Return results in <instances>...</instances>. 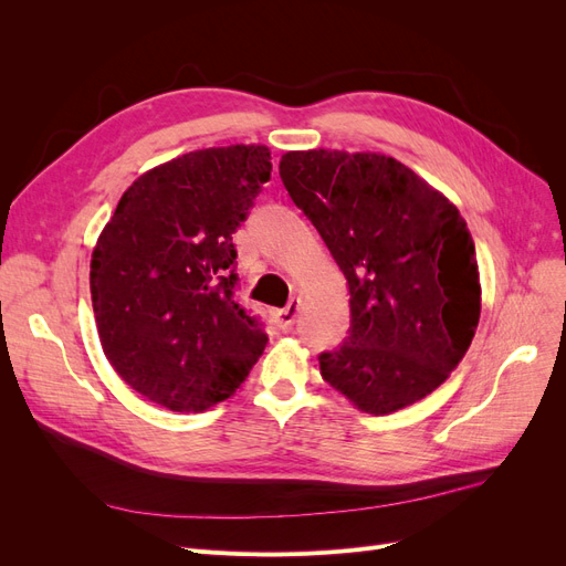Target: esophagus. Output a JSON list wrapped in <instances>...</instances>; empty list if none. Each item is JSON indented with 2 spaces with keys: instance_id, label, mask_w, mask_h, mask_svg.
Segmentation results:
<instances>
[{
  "instance_id": "34e87169",
  "label": "esophagus",
  "mask_w": 566,
  "mask_h": 566,
  "mask_svg": "<svg viewBox=\"0 0 566 566\" xmlns=\"http://www.w3.org/2000/svg\"><path fill=\"white\" fill-rule=\"evenodd\" d=\"M300 306H302V302L300 300H290L287 302V306L285 310H281V312H276V325L281 331H287V328H293V323H295V318H297V314H300Z\"/></svg>"
}]
</instances>
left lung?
Wrapping results in <instances>:
<instances>
[{"label":"left lung","instance_id":"1","mask_svg":"<svg viewBox=\"0 0 566 566\" xmlns=\"http://www.w3.org/2000/svg\"><path fill=\"white\" fill-rule=\"evenodd\" d=\"M279 175L349 285V331L318 356L323 380L370 416L424 399L462 361L482 312L465 219L382 153L287 150Z\"/></svg>","mask_w":566,"mask_h":566}]
</instances>
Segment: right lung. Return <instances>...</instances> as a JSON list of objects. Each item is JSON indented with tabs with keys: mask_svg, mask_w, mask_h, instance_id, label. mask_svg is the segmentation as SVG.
Returning a JSON list of instances; mask_svg holds the SVG:
<instances>
[{
	"mask_svg": "<svg viewBox=\"0 0 566 566\" xmlns=\"http://www.w3.org/2000/svg\"><path fill=\"white\" fill-rule=\"evenodd\" d=\"M271 177L262 144L202 148L148 169L92 252V304L108 364L144 399L200 413L229 399L266 347L233 300L231 235Z\"/></svg>",
	"mask_w": 566,
	"mask_h": 566,
	"instance_id": "1",
	"label": "right lung"
}]
</instances>
